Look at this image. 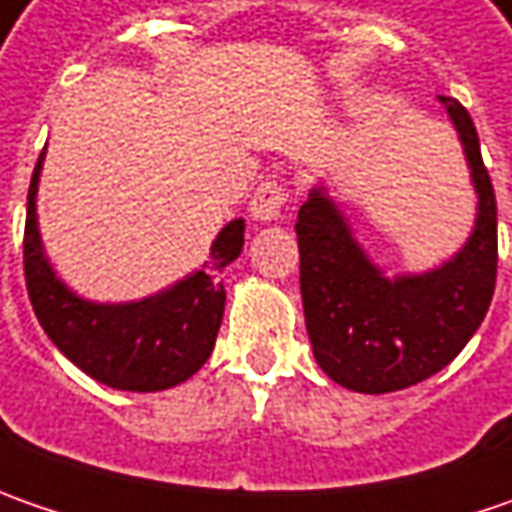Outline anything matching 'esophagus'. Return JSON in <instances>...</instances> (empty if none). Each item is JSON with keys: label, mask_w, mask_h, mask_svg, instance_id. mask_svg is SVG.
<instances>
[{"label": "esophagus", "mask_w": 512, "mask_h": 512, "mask_svg": "<svg viewBox=\"0 0 512 512\" xmlns=\"http://www.w3.org/2000/svg\"><path fill=\"white\" fill-rule=\"evenodd\" d=\"M287 205V190L282 182L276 179H267L262 185L256 187L253 199H250V216L256 222H276L282 219V210Z\"/></svg>", "instance_id": "1"}]
</instances>
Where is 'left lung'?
<instances>
[{
	"mask_svg": "<svg viewBox=\"0 0 512 512\" xmlns=\"http://www.w3.org/2000/svg\"><path fill=\"white\" fill-rule=\"evenodd\" d=\"M439 102L459 133L476 190L473 230L447 262L387 276L325 185L299 207V282L313 356L333 382L356 393H393L439 373L479 330L493 299L496 193L470 113L450 96Z\"/></svg>",
	"mask_w": 512,
	"mask_h": 512,
	"instance_id": "obj_1",
	"label": "left lung"
}]
</instances>
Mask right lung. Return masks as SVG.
<instances>
[{"instance_id":"obj_1","label":"right lung","mask_w":512,"mask_h":512,"mask_svg":"<svg viewBox=\"0 0 512 512\" xmlns=\"http://www.w3.org/2000/svg\"><path fill=\"white\" fill-rule=\"evenodd\" d=\"M45 150L33 168L25 219V282L48 339L90 379L113 390L156 393L187 382L210 359L225 313L219 273L239 259L245 219L227 222L210 259L185 279L139 302H93L70 290L45 256L36 193Z\"/></svg>"}]
</instances>
